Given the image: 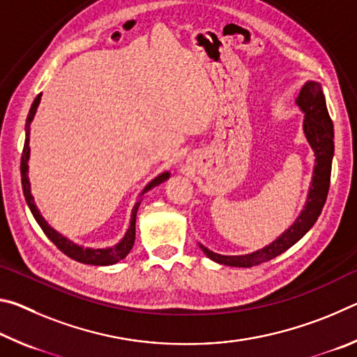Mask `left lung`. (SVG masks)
<instances>
[{
  "label": "left lung",
  "mask_w": 357,
  "mask_h": 357,
  "mask_svg": "<svg viewBox=\"0 0 357 357\" xmlns=\"http://www.w3.org/2000/svg\"><path fill=\"white\" fill-rule=\"evenodd\" d=\"M296 105L305 114L304 134L310 143L313 153H315V168H313L312 185L304 209H302V213L293 225L285 233H282V236L277 238L269 245L263 247L261 250L247 253V255L229 257L211 252L200 244V249L213 261L225 266H234V268H252V266L269 261V259L279 257L280 253L298 243L315 225L319 214H321L329 192L332 157H334V126H332L328 108H326L321 84L318 82H307L302 86L298 99H296Z\"/></svg>",
  "instance_id": "obj_1"
}]
</instances>
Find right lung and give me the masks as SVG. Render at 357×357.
I'll return each instance as SVG.
<instances>
[{"mask_svg": "<svg viewBox=\"0 0 357 357\" xmlns=\"http://www.w3.org/2000/svg\"><path fill=\"white\" fill-rule=\"evenodd\" d=\"M40 96L38 94V98L34 99L31 108H29L28 118H26V126H25V144H23V153H22V162H20V173H22V187H23V195H25V200L28 203L29 209L34 215L36 222L39 223V227L42 228V231L47 234V238L55 244L59 250H61L64 255H68L69 258L75 259L78 263L83 264H93V266H110L121 261V259L128 257V253L130 252L132 245L135 243V219H137V211L138 206H140L142 198L144 193L148 190L153 189V187L159 185L170 178V173L165 172L159 174V176L154 178L151 183L144 187L143 192L140 193V200H137V203L132 208V214H130V225L126 231L124 238L119 241L118 244H114L113 247H107V249H89V247H83L74 244L72 241L68 238H64L63 234H59L56 229H53L50 225H48L47 220L40 215L38 206H36L34 198L31 195V184H29L28 179V160H29V128H31V121L36 114V110H38L39 102H40Z\"/></svg>", "mask_w": 357, "mask_h": 357, "instance_id": "obj_1", "label": "right lung"}]
</instances>
